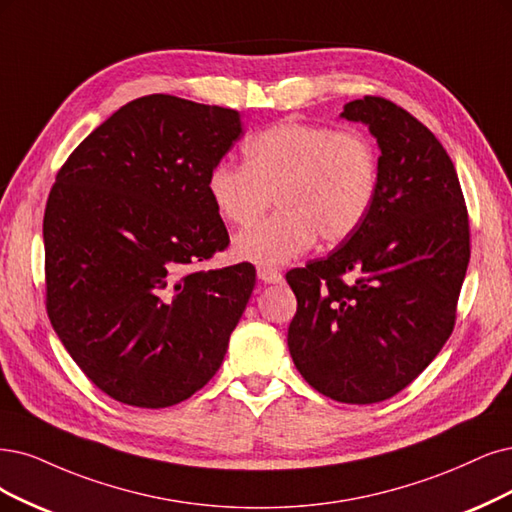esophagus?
<instances>
[{"instance_id": "1", "label": "esophagus", "mask_w": 512, "mask_h": 512, "mask_svg": "<svg viewBox=\"0 0 512 512\" xmlns=\"http://www.w3.org/2000/svg\"><path fill=\"white\" fill-rule=\"evenodd\" d=\"M257 276L261 282H266V285H278V282H282V274L278 270L266 268V266L257 268Z\"/></svg>"}]
</instances>
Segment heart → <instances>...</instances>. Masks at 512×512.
<instances>
[{
    "label": "heart",
    "mask_w": 512,
    "mask_h": 512,
    "mask_svg": "<svg viewBox=\"0 0 512 512\" xmlns=\"http://www.w3.org/2000/svg\"><path fill=\"white\" fill-rule=\"evenodd\" d=\"M244 164L219 160L206 192L227 223L246 227L276 200L278 213L234 240V253L280 266L320 240L337 244L367 219L380 183L373 141L361 130L282 120L246 139Z\"/></svg>",
    "instance_id": "b5f03b06"
}]
</instances>
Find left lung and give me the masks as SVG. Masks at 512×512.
I'll use <instances>...</instances> for the list:
<instances>
[{"label":"left lung","mask_w":512,"mask_h":512,"mask_svg":"<svg viewBox=\"0 0 512 512\" xmlns=\"http://www.w3.org/2000/svg\"><path fill=\"white\" fill-rule=\"evenodd\" d=\"M380 145V183L363 225L287 272L297 297L289 352L301 377L339 403L371 405L407 388L456 325L470 259L464 194L439 139L382 97L350 101Z\"/></svg>","instance_id":"1"}]
</instances>
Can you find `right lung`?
Listing matches in <instances>:
<instances>
[{
	"instance_id": "obj_1",
	"label": "right lung",
	"mask_w": 512,
	"mask_h": 512,
	"mask_svg": "<svg viewBox=\"0 0 512 512\" xmlns=\"http://www.w3.org/2000/svg\"><path fill=\"white\" fill-rule=\"evenodd\" d=\"M242 135L240 113L170 94L126 103L73 149L44 213L46 310L88 380L162 409L223 363L255 268L189 270L230 236L206 175Z\"/></svg>"
}]
</instances>
